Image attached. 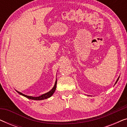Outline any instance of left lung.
<instances>
[{
  "instance_id": "obj_1",
  "label": "left lung",
  "mask_w": 127,
  "mask_h": 127,
  "mask_svg": "<svg viewBox=\"0 0 127 127\" xmlns=\"http://www.w3.org/2000/svg\"><path fill=\"white\" fill-rule=\"evenodd\" d=\"M119 77H120V76H119V77H118V79H117V81H116V83H115V84H116V83H117V81H118V80H119ZM115 84H114V85H115Z\"/></svg>"
}]
</instances>
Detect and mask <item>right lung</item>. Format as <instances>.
<instances>
[{
    "label": "right lung",
    "instance_id": "add662e5",
    "mask_svg": "<svg viewBox=\"0 0 127 127\" xmlns=\"http://www.w3.org/2000/svg\"><path fill=\"white\" fill-rule=\"evenodd\" d=\"M57 79H56V81H55L54 86L53 88H52V89L50 90V91H48V93H45V94H44L41 95L39 96L34 97V96H28V95L20 93V92L17 91V90H16V91L18 94H20V95H22V96H25V97H26V98L30 99H32V100H43V99H47L48 98H50V97H51L52 95H53V94L54 93V92L55 91V89H56V87H57Z\"/></svg>",
    "mask_w": 127,
    "mask_h": 127
}]
</instances>
